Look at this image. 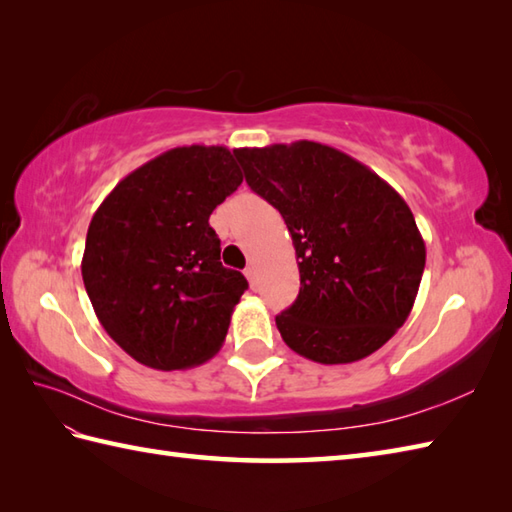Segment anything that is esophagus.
<instances>
[{"label":"esophagus","mask_w":512,"mask_h":512,"mask_svg":"<svg viewBox=\"0 0 512 512\" xmlns=\"http://www.w3.org/2000/svg\"><path fill=\"white\" fill-rule=\"evenodd\" d=\"M244 275H246V279L250 281V288L257 290V286H259V281H257V268H255V266H248V268L244 270Z\"/></svg>","instance_id":"34e87169"}]
</instances>
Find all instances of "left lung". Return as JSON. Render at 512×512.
I'll use <instances>...</instances> for the list:
<instances>
[{
  "mask_svg": "<svg viewBox=\"0 0 512 512\" xmlns=\"http://www.w3.org/2000/svg\"><path fill=\"white\" fill-rule=\"evenodd\" d=\"M233 154L295 244L301 288L275 319L281 339L323 365L374 354L407 321L427 259L407 202L363 162L312 140Z\"/></svg>",
  "mask_w": 512,
  "mask_h": 512,
  "instance_id": "8db88e82",
  "label": "left lung"
}]
</instances>
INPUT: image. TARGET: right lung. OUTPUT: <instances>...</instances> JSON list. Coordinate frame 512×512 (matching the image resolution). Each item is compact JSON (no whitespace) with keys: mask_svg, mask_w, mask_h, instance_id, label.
Returning a JSON list of instances; mask_svg holds the SVG:
<instances>
[{"mask_svg":"<svg viewBox=\"0 0 512 512\" xmlns=\"http://www.w3.org/2000/svg\"><path fill=\"white\" fill-rule=\"evenodd\" d=\"M242 180L226 147H176L125 176L96 209L83 284L134 361L171 372L222 347L248 281L222 266L209 217Z\"/></svg>","mask_w":512,"mask_h":512,"instance_id":"right-lung-1","label":"right lung"}]
</instances>
